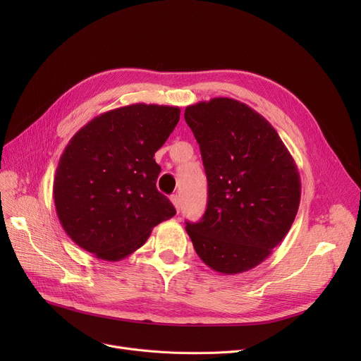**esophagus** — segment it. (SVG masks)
<instances>
[{
  "instance_id": "1",
  "label": "esophagus",
  "mask_w": 361,
  "mask_h": 361,
  "mask_svg": "<svg viewBox=\"0 0 361 361\" xmlns=\"http://www.w3.org/2000/svg\"><path fill=\"white\" fill-rule=\"evenodd\" d=\"M171 202H173V204L176 206L177 212H180V207H181V199H180V196H178V195L171 196Z\"/></svg>"
}]
</instances>
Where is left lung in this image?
Instances as JSON below:
<instances>
[{
	"label": "left lung",
	"mask_w": 361,
	"mask_h": 361,
	"mask_svg": "<svg viewBox=\"0 0 361 361\" xmlns=\"http://www.w3.org/2000/svg\"><path fill=\"white\" fill-rule=\"evenodd\" d=\"M199 143L207 206L187 222L197 256L211 269L235 275L262 263L295 219L301 183L297 165L271 123L231 98L187 106Z\"/></svg>",
	"instance_id": "1"
}]
</instances>
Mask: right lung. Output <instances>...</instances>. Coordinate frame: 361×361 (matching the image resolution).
<instances>
[{
    "label": "right lung",
    "instance_id": "right-lung-1",
    "mask_svg": "<svg viewBox=\"0 0 361 361\" xmlns=\"http://www.w3.org/2000/svg\"><path fill=\"white\" fill-rule=\"evenodd\" d=\"M178 120V106L133 104L94 117L70 139L55 171L54 202L79 247L121 260L176 215L157 188L154 157Z\"/></svg>",
    "mask_w": 361,
    "mask_h": 361
}]
</instances>
